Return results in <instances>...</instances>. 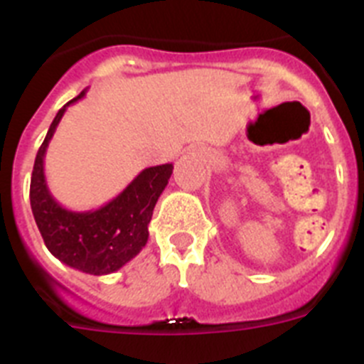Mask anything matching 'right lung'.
<instances>
[{"instance_id": "right-lung-1", "label": "right lung", "mask_w": 364, "mask_h": 364, "mask_svg": "<svg viewBox=\"0 0 364 364\" xmlns=\"http://www.w3.org/2000/svg\"><path fill=\"white\" fill-rule=\"evenodd\" d=\"M67 102L50 124L34 160L31 178V208L45 246L63 264L89 275L118 272L142 252L149 239L154 204L171 178L173 164L147 167L124 191L98 210L73 211L53 197L45 180V153L67 107L85 96Z\"/></svg>"}]
</instances>
